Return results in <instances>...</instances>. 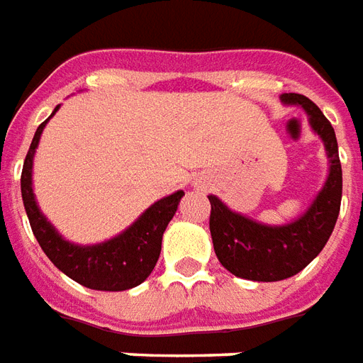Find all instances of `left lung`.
<instances>
[{
	"instance_id": "left-lung-1",
	"label": "left lung",
	"mask_w": 363,
	"mask_h": 363,
	"mask_svg": "<svg viewBox=\"0 0 363 363\" xmlns=\"http://www.w3.org/2000/svg\"><path fill=\"white\" fill-rule=\"evenodd\" d=\"M281 99L284 104L304 107L310 115L311 128L321 136L331 160L327 182L311 208L291 225L267 227L230 211L216 196H208L211 203L209 230L217 259L236 277L264 283L292 277L318 256L339 219L342 198L339 144L331 123L302 94H283Z\"/></svg>"
}]
</instances>
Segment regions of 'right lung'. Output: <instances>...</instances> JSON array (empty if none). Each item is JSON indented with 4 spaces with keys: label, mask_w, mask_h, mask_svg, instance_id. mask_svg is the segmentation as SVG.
Segmentation results:
<instances>
[{
    "label": "right lung",
    "mask_w": 363,
    "mask_h": 363,
    "mask_svg": "<svg viewBox=\"0 0 363 363\" xmlns=\"http://www.w3.org/2000/svg\"><path fill=\"white\" fill-rule=\"evenodd\" d=\"M57 109L59 106L55 107V111ZM48 121L50 119H45L36 128L21 173L23 203L36 240L45 256L52 259V264L82 286L94 291H127L138 286L142 281H146L157 264L163 230L167 229L169 221L173 219L184 192L179 190L155 202L133 223V227H128L123 235L115 236L107 242L98 246H74L67 242L40 213L32 192V157Z\"/></svg>",
    "instance_id": "add662e5"
}]
</instances>
